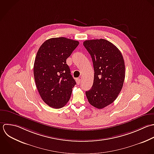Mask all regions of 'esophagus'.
Listing matches in <instances>:
<instances>
[{
  "mask_svg": "<svg viewBox=\"0 0 154 154\" xmlns=\"http://www.w3.org/2000/svg\"><path fill=\"white\" fill-rule=\"evenodd\" d=\"M75 80H76V82H77V85H79L80 83V81H81L80 79H76Z\"/></svg>",
  "mask_w": 154,
  "mask_h": 154,
  "instance_id": "esophagus-1",
  "label": "esophagus"
}]
</instances>
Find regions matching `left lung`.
<instances>
[{
	"mask_svg": "<svg viewBox=\"0 0 154 154\" xmlns=\"http://www.w3.org/2000/svg\"><path fill=\"white\" fill-rule=\"evenodd\" d=\"M83 45L91 56L94 69L93 85L86 95L92 106L101 109L112 104L122 90L124 60L120 50L104 39L86 40Z\"/></svg>",
	"mask_w": 154,
	"mask_h": 154,
	"instance_id": "8db88e82",
	"label": "left lung"
}]
</instances>
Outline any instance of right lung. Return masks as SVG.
<instances>
[{"instance_id":"1","label":"right lung","mask_w":154,"mask_h":154,"mask_svg":"<svg viewBox=\"0 0 154 154\" xmlns=\"http://www.w3.org/2000/svg\"><path fill=\"white\" fill-rule=\"evenodd\" d=\"M79 44V41L69 38H53L45 41L37 52L35 82L42 100L52 108L65 106L76 85L66 61Z\"/></svg>"}]
</instances>
